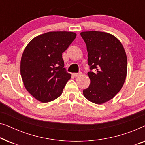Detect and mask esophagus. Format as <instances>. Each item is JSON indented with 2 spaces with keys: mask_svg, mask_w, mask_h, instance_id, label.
<instances>
[{
  "mask_svg": "<svg viewBox=\"0 0 145 145\" xmlns=\"http://www.w3.org/2000/svg\"><path fill=\"white\" fill-rule=\"evenodd\" d=\"M81 74H82V73H81V72H79V73H73L72 75H73V76H76H76H80Z\"/></svg>",
  "mask_w": 145,
  "mask_h": 145,
  "instance_id": "34e87169",
  "label": "esophagus"
}]
</instances>
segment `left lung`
I'll return each mask as SVG.
<instances>
[{
  "label": "left lung",
  "mask_w": 145,
  "mask_h": 145,
  "mask_svg": "<svg viewBox=\"0 0 145 145\" xmlns=\"http://www.w3.org/2000/svg\"><path fill=\"white\" fill-rule=\"evenodd\" d=\"M80 35L86 45L91 70L88 72L90 84L83 94L94 104H104L123 86L127 71L125 51L120 40L110 33L89 31H82Z\"/></svg>",
  "instance_id": "left-lung-1"
}]
</instances>
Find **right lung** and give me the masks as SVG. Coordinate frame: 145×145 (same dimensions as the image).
<instances>
[{
    "label": "right lung",
    "instance_id": "1",
    "mask_svg": "<svg viewBox=\"0 0 145 145\" xmlns=\"http://www.w3.org/2000/svg\"><path fill=\"white\" fill-rule=\"evenodd\" d=\"M71 31H50L34 37L24 51L20 74L24 86L39 102L58 98L71 75L64 68L62 53L76 38Z\"/></svg>",
    "mask_w": 145,
    "mask_h": 145
}]
</instances>
